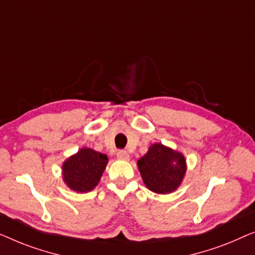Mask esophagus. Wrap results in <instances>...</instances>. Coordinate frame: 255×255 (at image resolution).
<instances>
[{
    "label": "esophagus",
    "instance_id": "esophagus-1",
    "mask_svg": "<svg viewBox=\"0 0 255 255\" xmlns=\"http://www.w3.org/2000/svg\"><path fill=\"white\" fill-rule=\"evenodd\" d=\"M117 157L119 159L123 160H128L129 159V153L126 151V150H119L117 153Z\"/></svg>",
    "mask_w": 255,
    "mask_h": 255
}]
</instances>
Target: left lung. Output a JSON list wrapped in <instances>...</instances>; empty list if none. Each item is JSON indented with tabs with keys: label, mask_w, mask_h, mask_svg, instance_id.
Instances as JSON below:
<instances>
[{
	"label": "left lung",
	"mask_w": 255,
	"mask_h": 255,
	"mask_svg": "<svg viewBox=\"0 0 255 255\" xmlns=\"http://www.w3.org/2000/svg\"><path fill=\"white\" fill-rule=\"evenodd\" d=\"M139 173L146 187L157 194H168L180 186L186 173V159L162 143H155L137 160Z\"/></svg>",
	"instance_id": "1"
}]
</instances>
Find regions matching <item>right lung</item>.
Segmentation results:
<instances>
[{
  "label": "right lung",
  "instance_id": "obj_1",
  "mask_svg": "<svg viewBox=\"0 0 255 255\" xmlns=\"http://www.w3.org/2000/svg\"><path fill=\"white\" fill-rule=\"evenodd\" d=\"M109 158L90 148L78 150L62 165L63 180L73 191L90 192L98 185Z\"/></svg>",
  "mask_w": 255,
  "mask_h": 255
}]
</instances>
